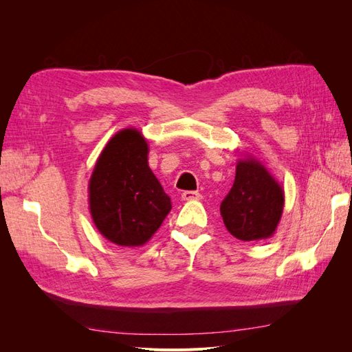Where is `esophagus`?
Wrapping results in <instances>:
<instances>
[{"label": "esophagus", "mask_w": 352, "mask_h": 352, "mask_svg": "<svg viewBox=\"0 0 352 352\" xmlns=\"http://www.w3.org/2000/svg\"><path fill=\"white\" fill-rule=\"evenodd\" d=\"M202 198V195L197 190H185L182 194V199L184 201H199Z\"/></svg>", "instance_id": "1"}]
</instances>
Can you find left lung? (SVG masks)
Listing matches in <instances>:
<instances>
[{
	"label": "left lung",
	"instance_id": "8db88e82",
	"mask_svg": "<svg viewBox=\"0 0 352 352\" xmlns=\"http://www.w3.org/2000/svg\"><path fill=\"white\" fill-rule=\"evenodd\" d=\"M285 206L280 184L257 158L238 160L235 182L220 204L230 235L241 241L272 238Z\"/></svg>",
	"mask_w": 352,
	"mask_h": 352
}]
</instances>
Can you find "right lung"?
Returning <instances> with one entry per match:
<instances>
[{
    "label": "right lung",
    "mask_w": 352,
    "mask_h": 352,
    "mask_svg": "<svg viewBox=\"0 0 352 352\" xmlns=\"http://www.w3.org/2000/svg\"><path fill=\"white\" fill-rule=\"evenodd\" d=\"M146 140L135 127L104 146L89 179V211L101 235L120 247H141L162 226L172 201L148 166Z\"/></svg>",
    "instance_id": "right-lung-1"
}]
</instances>
